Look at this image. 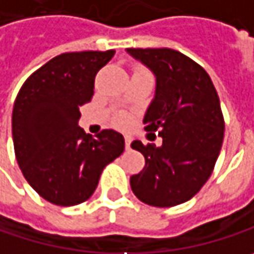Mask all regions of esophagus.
Wrapping results in <instances>:
<instances>
[{
    "mask_svg": "<svg viewBox=\"0 0 254 254\" xmlns=\"http://www.w3.org/2000/svg\"><path fill=\"white\" fill-rule=\"evenodd\" d=\"M130 142H132V139L129 136H125V148L127 150H130Z\"/></svg>",
    "mask_w": 254,
    "mask_h": 254,
    "instance_id": "obj_1",
    "label": "esophagus"
}]
</instances>
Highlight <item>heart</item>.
<instances>
[{"label":"heart","instance_id":"heart-1","mask_svg":"<svg viewBox=\"0 0 254 254\" xmlns=\"http://www.w3.org/2000/svg\"><path fill=\"white\" fill-rule=\"evenodd\" d=\"M125 122H127V118H125V116H121V118L118 119V124H119V125H124Z\"/></svg>","mask_w":254,"mask_h":254}]
</instances>
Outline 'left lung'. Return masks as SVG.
Instances as JSON below:
<instances>
[{"label":"left lung","mask_w":254,"mask_h":254,"mask_svg":"<svg viewBox=\"0 0 254 254\" xmlns=\"http://www.w3.org/2000/svg\"><path fill=\"white\" fill-rule=\"evenodd\" d=\"M127 52L155 77L144 125L163 138L160 147L132 142L144 155L145 167L130 176V189L151 206L183 203L206 183L221 151L224 118L217 90L200 65L174 49L129 48Z\"/></svg>","instance_id":"left-lung-1"}]
</instances>
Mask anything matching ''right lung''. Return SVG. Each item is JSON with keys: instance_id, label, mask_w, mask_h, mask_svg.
I'll list each match as a JSON object with an SVG mask.
<instances>
[{"instance_id": "obj_1", "label": "right lung", "mask_w": 254, "mask_h": 254, "mask_svg": "<svg viewBox=\"0 0 254 254\" xmlns=\"http://www.w3.org/2000/svg\"><path fill=\"white\" fill-rule=\"evenodd\" d=\"M115 51L58 55L33 72L12 109L17 163L43 199L72 206L94 193L103 169L125 150L122 133L104 129L91 136L78 127L80 106L94 94V77Z\"/></svg>"}]
</instances>
